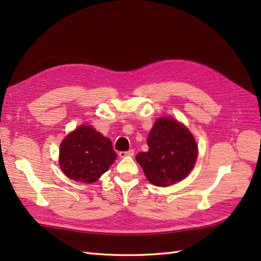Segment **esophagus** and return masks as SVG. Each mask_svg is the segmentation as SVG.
<instances>
[{
    "instance_id": "esophagus-1",
    "label": "esophagus",
    "mask_w": 261,
    "mask_h": 261,
    "mask_svg": "<svg viewBox=\"0 0 261 261\" xmlns=\"http://www.w3.org/2000/svg\"><path fill=\"white\" fill-rule=\"evenodd\" d=\"M134 153H135V151H134L133 149H130V150H128V151L118 152V155H120L121 158H125V156H132V155H134Z\"/></svg>"
}]
</instances>
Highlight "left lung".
<instances>
[{"instance_id": "1", "label": "left lung", "mask_w": 261, "mask_h": 261, "mask_svg": "<svg viewBox=\"0 0 261 261\" xmlns=\"http://www.w3.org/2000/svg\"><path fill=\"white\" fill-rule=\"evenodd\" d=\"M149 150L139 152L136 160L150 183L170 186L185 178L194 168L197 144L184 125L173 118L158 120L147 139Z\"/></svg>"}]
</instances>
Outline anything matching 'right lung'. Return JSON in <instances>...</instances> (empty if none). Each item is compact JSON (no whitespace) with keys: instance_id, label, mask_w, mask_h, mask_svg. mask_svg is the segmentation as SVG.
Returning a JSON list of instances; mask_svg holds the SVG:
<instances>
[{"instance_id":"right-lung-1","label":"right lung","mask_w":261,"mask_h":261,"mask_svg":"<svg viewBox=\"0 0 261 261\" xmlns=\"http://www.w3.org/2000/svg\"><path fill=\"white\" fill-rule=\"evenodd\" d=\"M116 156L111 140L82 125L61 144L60 167L70 179L89 184L109 170Z\"/></svg>"}]
</instances>
